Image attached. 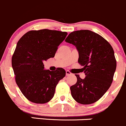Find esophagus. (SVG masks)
Wrapping results in <instances>:
<instances>
[{
  "instance_id": "obj_1",
  "label": "esophagus",
  "mask_w": 126,
  "mask_h": 126,
  "mask_svg": "<svg viewBox=\"0 0 126 126\" xmlns=\"http://www.w3.org/2000/svg\"><path fill=\"white\" fill-rule=\"evenodd\" d=\"M71 72L69 71H68V70L66 71V76H69V75H71Z\"/></svg>"
}]
</instances>
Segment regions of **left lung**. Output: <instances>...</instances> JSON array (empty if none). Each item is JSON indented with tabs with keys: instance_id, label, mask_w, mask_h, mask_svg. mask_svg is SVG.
<instances>
[{
	"instance_id": "obj_1",
	"label": "left lung",
	"mask_w": 126,
	"mask_h": 126,
	"mask_svg": "<svg viewBox=\"0 0 126 126\" xmlns=\"http://www.w3.org/2000/svg\"><path fill=\"white\" fill-rule=\"evenodd\" d=\"M65 41L75 46L78 63L82 66L85 78L76 74L77 82L70 87L73 98L78 103L89 105L98 101L108 90L116 68L114 50L103 37L89 30L71 32Z\"/></svg>"
}]
</instances>
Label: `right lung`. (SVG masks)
I'll use <instances>...</instances> for the list:
<instances>
[{
    "instance_id": "right-lung-1",
    "label": "right lung",
    "mask_w": 126,
    "mask_h": 126,
    "mask_svg": "<svg viewBox=\"0 0 126 126\" xmlns=\"http://www.w3.org/2000/svg\"><path fill=\"white\" fill-rule=\"evenodd\" d=\"M66 32L41 29L29 31L19 40L12 56L15 80L24 97L35 103L52 100L59 80L66 71L58 68L55 71L44 69L43 62L55 55Z\"/></svg>"
}]
</instances>
